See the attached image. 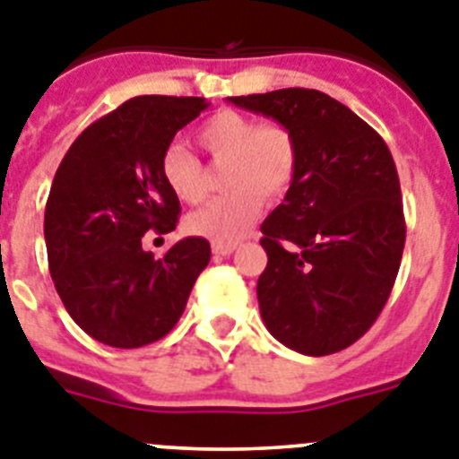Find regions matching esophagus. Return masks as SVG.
I'll use <instances>...</instances> for the list:
<instances>
[{
    "label": "esophagus",
    "mask_w": 459,
    "mask_h": 459,
    "mask_svg": "<svg viewBox=\"0 0 459 459\" xmlns=\"http://www.w3.org/2000/svg\"><path fill=\"white\" fill-rule=\"evenodd\" d=\"M234 250H237V244H213L215 255H232Z\"/></svg>",
    "instance_id": "1"
}]
</instances>
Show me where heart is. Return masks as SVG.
<instances>
[{
    "label": "heart",
    "instance_id": "heart-1",
    "mask_svg": "<svg viewBox=\"0 0 459 459\" xmlns=\"http://www.w3.org/2000/svg\"><path fill=\"white\" fill-rule=\"evenodd\" d=\"M199 146L213 160H227L222 197L186 218V230L215 244H234L248 234L262 211V197L276 202L290 190L299 164V146L283 123H260L237 111H218L199 127ZM162 181L186 204L206 195L199 160L183 146H169L162 155Z\"/></svg>",
    "mask_w": 459,
    "mask_h": 459
}]
</instances>
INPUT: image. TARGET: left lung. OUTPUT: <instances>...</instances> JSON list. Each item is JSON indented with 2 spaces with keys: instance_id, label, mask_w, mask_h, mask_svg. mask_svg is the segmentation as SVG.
Wrapping results in <instances>:
<instances>
[{
  "instance_id": "1",
  "label": "left lung",
  "mask_w": 459,
  "mask_h": 459,
  "mask_svg": "<svg viewBox=\"0 0 459 459\" xmlns=\"http://www.w3.org/2000/svg\"><path fill=\"white\" fill-rule=\"evenodd\" d=\"M292 129L295 181L267 221L257 281L273 339L311 358L355 343L381 316L404 253L394 160L374 127L318 90L230 97Z\"/></svg>"
}]
</instances>
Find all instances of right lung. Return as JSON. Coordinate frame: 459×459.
<instances>
[{"label":"right lung","instance_id":"right-lung-1","mask_svg":"<svg viewBox=\"0 0 459 459\" xmlns=\"http://www.w3.org/2000/svg\"><path fill=\"white\" fill-rule=\"evenodd\" d=\"M206 107L204 97L127 100L83 129L55 171L43 218L50 276L74 323L100 343L141 348L169 334L209 264L202 237L162 257L141 248L151 230H176L181 204L162 181V155Z\"/></svg>","mask_w":459,"mask_h":459}]
</instances>
